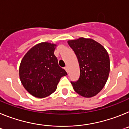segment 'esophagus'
Listing matches in <instances>:
<instances>
[{
  "mask_svg": "<svg viewBox=\"0 0 129 129\" xmlns=\"http://www.w3.org/2000/svg\"><path fill=\"white\" fill-rule=\"evenodd\" d=\"M64 69H65V70H66V71H67V72H68V66H66V67H65V68H64Z\"/></svg>",
  "mask_w": 129,
  "mask_h": 129,
  "instance_id": "34e87169",
  "label": "esophagus"
}]
</instances>
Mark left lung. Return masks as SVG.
<instances>
[{
	"mask_svg": "<svg viewBox=\"0 0 129 129\" xmlns=\"http://www.w3.org/2000/svg\"><path fill=\"white\" fill-rule=\"evenodd\" d=\"M78 58L80 77L71 81L74 90L84 97L96 95L106 84L110 73V58L106 49L91 39L68 41Z\"/></svg>",
	"mask_w": 129,
	"mask_h": 129,
	"instance_id": "left-lung-1",
	"label": "left lung"
}]
</instances>
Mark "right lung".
<instances>
[{
  "instance_id": "right-lung-1",
  "label": "right lung",
  "mask_w": 129,
  "mask_h": 129,
  "mask_svg": "<svg viewBox=\"0 0 129 129\" xmlns=\"http://www.w3.org/2000/svg\"><path fill=\"white\" fill-rule=\"evenodd\" d=\"M56 45L39 43L26 54L21 62V83L32 95L43 98L55 91L61 77L68 75L54 54Z\"/></svg>"
}]
</instances>
